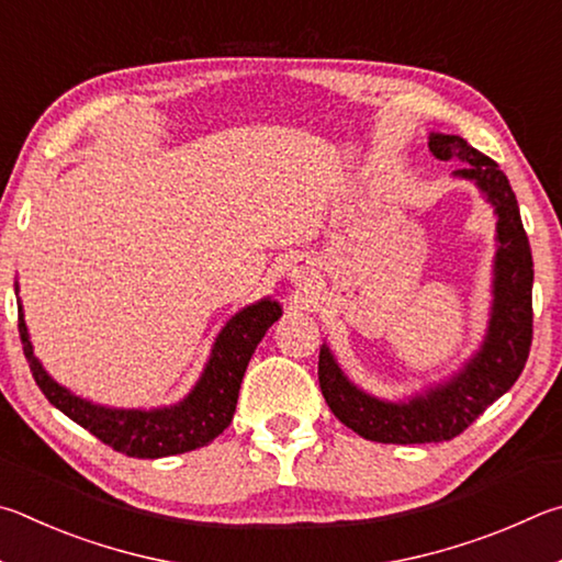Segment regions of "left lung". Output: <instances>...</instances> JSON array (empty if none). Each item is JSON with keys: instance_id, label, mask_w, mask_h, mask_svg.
<instances>
[{"instance_id": "8db88e82", "label": "left lung", "mask_w": 562, "mask_h": 562, "mask_svg": "<svg viewBox=\"0 0 562 562\" xmlns=\"http://www.w3.org/2000/svg\"><path fill=\"white\" fill-rule=\"evenodd\" d=\"M437 160H467L459 177L474 180L498 214L494 311L484 348L447 385L409 402H382L350 385L323 346L318 382L328 407L342 425L380 445H437L459 437L488 405L514 387L533 342V256L518 212V200L498 165L459 135H431Z\"/></svg>"}]
</instances>
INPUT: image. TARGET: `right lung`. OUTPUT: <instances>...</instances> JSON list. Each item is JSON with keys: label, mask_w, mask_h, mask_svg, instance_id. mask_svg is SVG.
<instances>
[{"label": "right lung", "mask_w": 562, "mask_h": 562, "mask_svg": "<svg viewBox=\"0 0 562 562\" xmlns=\"http://www.w3.org/2000/svg\"><path fill=\"white\" fill-rule=\"evenodd\" d=\"M279 303L269 299L236 313L216 338L204 375L190 392V397L170 409L153 412L98 407L56 385L34 358L22 318V303H19V338H22L29 370H32L38 390L56 409H61L76 425H81L103 445L125 457L160 459L206 447L229 427L246 366H249L263 333L273 326V321H279Z\"/></svg>", "instance_id": "add662e5"}]
</instances>
